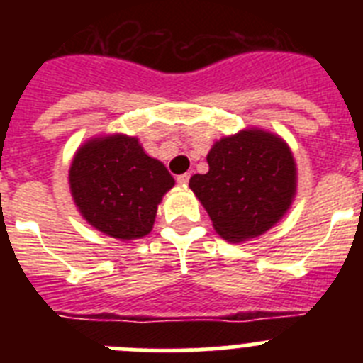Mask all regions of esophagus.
Wrapping results in <instances>:
<instances>
[{
	"label": "esophagus",
	"mask_w": 363,
	"mask_h": 363,
	"mask_svg": "<svg viewBox=\"0 0 363 363\" xmlns=\"http://www.w3.org/2000/svg\"><path fill=\"white\" fill-rule=\"evenodd\" d=\"M189 179H191V174H189V172H185V174H179L178 178H176V182H178L179 185H187L189 184Z\"/></svg>",
	"instance_id": "obj_1"
}]
</instances>
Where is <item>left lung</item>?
Here are the masks:
<instances>
[{"label": "left lung", "instance_id": "obj_1", "mask_svg": "<svg viewBox=\"0 0 363 363\" xmlns=\"http://www.w3.org/2000/svg\"><path fill=\"white\" fill-rule=\"evenodd\" d=\"M207 163L209 172L192 176L189 187L227 242L258 238L291 209L298 169L293 150L278 134L247 127L220 138Z\"/></svg>", "mask_w": 363, "mask_h": 363}]
</instances>
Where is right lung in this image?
<instances>
[{"mask_svg": "<svg viewBox=\"0 0 363 363\" xmlns=\"http://www.w3.org/2000/svg\"><path fill=\"white\" fill-rule=\"evenodd\" d=\"M69 187L83 220L111 238L130 242L152 230L162 198L174 178L150 158L136 136L104 134L78 147Z\"/></svg>", "mask_w": 363, "mask_h": 363, "instance_id": "right-lung-1", "label": "right lung"}]
</instances>
